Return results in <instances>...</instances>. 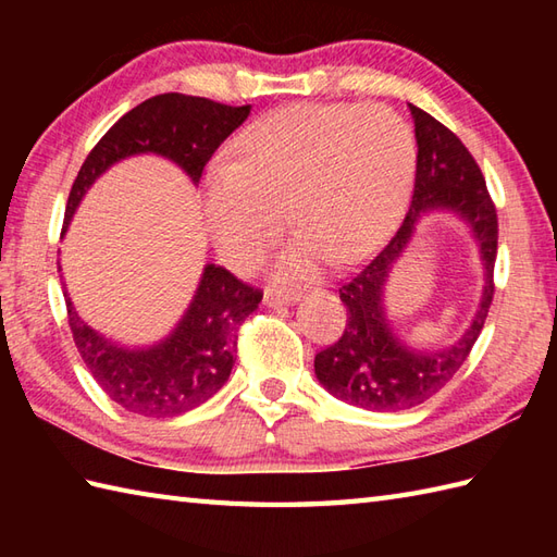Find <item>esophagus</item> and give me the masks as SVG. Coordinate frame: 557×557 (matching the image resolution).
Wrapping results in <instances>:
<instances>
[{
  "label": "esophagus",
  "instance_id": "1",
  "mask_svg": "<svg viewBox=\"0 0 557 557\" xmlns=\"http://www.w3.org/2000/svg\"><path fill=\"white\" fill-rule=\"evenodd\" d=\"M265 306H272V309H277V306H289V304H297L299 301V294L297 292H277V289H265V297H263Z\"/></svg>",
  "mask_w": 557,
  "mask_h": 557
}]
</instances>
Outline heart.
Wrapping results in <instances>:
<instances>
[{
	"mask_svg": "<svg viewBox=\"0 0 557 557\" xmlns=\"http://www.w3.org/2000/svg\"><path fill=\"white\" fill-rule=\"evenodd\" d=\"M417 140L393 110L371 104H287L234 144L200 186L212 244L246 272L277 242L285 210L299 236L280 256L287 280L309 277L323 258L347 265L393 227L411 184Z\"/></svg>",
	"mask_w": 557,
	"mask_h": 557,
	"instance_id": "heart-1",
	"label": "heart"
}]
</instances>
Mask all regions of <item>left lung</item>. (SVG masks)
Returning a JSON list of instances; mask_svg holds the SVG:
<instances>
[{
  "mask_svg": "<svg viewBox=\"0 0 557 557\" xmlns=\"http://www.w3.org/2000/svg\"><path fill=\"white\" fill-rule=\"evenodd\" d=\"M417 134V180L397 234L339 287L347 306L345 333L315 354V377L330 395L369 411H399L431 399L467 361L493 301V265L498 256V215L486 180L465 144L429 112L409 104ZM465 219L480 246L484 278L480 309L470 327L445 350H413L396 337L384 309V285L406 250L416 224L431 211Z\"/></svg>",
  "mask_w": 557,
  "mask_h": 557,
  "instance_id": "left-lung-1",
  "label": "left lung"
}]
</instances>
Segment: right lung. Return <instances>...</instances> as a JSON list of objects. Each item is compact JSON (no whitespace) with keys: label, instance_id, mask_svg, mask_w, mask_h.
<instances>
[{"label":"right lung","instance_id":"obj_1","mask_svg":"<svg viewBox=\"0 0 557 557\" xmlns=\"http://www.w3.org/2000/svg\"><path fill=\"white\" fill-rule=\"evenodd\" d=\"M248 114L251 104L230 108L182 92H164L140 102L98 140L81 164L66 200L62 234L88 188L126 158H168L198 184L212 152ZM62 289L78 354L102 393L126 411L152 419L191 411L227 383L236 359V327L263 299L260 289L244 285L230 270L208 263L191 304L172 333L156 345L124 347L83 321L66 285Z\"/></svg>","mask_w":557,"mask_h":557}]
</instances>
